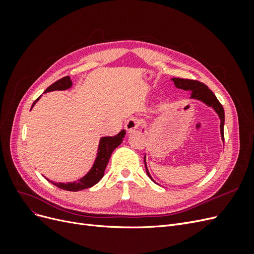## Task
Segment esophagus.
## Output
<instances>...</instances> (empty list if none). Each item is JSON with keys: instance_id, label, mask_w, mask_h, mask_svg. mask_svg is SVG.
I'll return each instance as SVG.
<instances>
[{"instance_id": "esophagus-1", "label": "esophagus", "mask_w": 254, "mask_h": 254, "mask_svg": "<svg viewBox=\"0 0 254 254\" xmlns=\"http://www.w3.org/2000/svg\"><path fill=\"white\" fill-rule=\"evenodd\" d=\"M141 125V120L135 119V118H131L126 121L125 123V128L127 130L128 133H131L132 131H134L135 129H137Z\"/></svg>"}]
</instances>
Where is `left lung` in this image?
I'll return each instance as SVG.
<instances>
[{
  "mask_svg": "<svg viewBox=\"0 0 254 254\" xmlns=\"http://www.w3.org/2000/svg\"><path fill=\"white\" fill-rule=\"evenodd\" d=\"M174 81L175 86L179 89L186 90V91H190V97L193 99H198L209 107H212V108L215 110L218 114V117L220 119V134H221V139L222 141H225V135H224V125H225V111L224 108H222L221 104L217 99V97L215 96L213 92L207 88L204 83L198 81V80H193V79H183V78H172ZM146 157V156H145ZM144 157V163H145V168H146V174L148 175L149 178L153 181L151 178V176L148 172L147 165H146V160ZM155 182V181H153Z\"/></svg>",
  "mask_w": 254,
  "mask_h": 254,
  "instance_id": "obj_1",
  "label": "left lung"
}]
</instances>
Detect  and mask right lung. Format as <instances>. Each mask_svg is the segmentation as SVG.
Listing matches in <instances>:
<instances>
[{"mask_svg": "<svg viewBox=\"0 0 254 254\" xmlns=\"http://www.w3.org/2000/svg\"><path fill=\"white\" fill-rule=\"evenodd\" d=\"M72 80L68 76H65V77L61 78L59 80H57L56 82H54L53 84L44 91V93L47 92H51V91H55V90H66L70 89L72 87ZM41 96L38 97L36 101L34 102L32 108L35 106V104L39 101V98ZM126 134V131L124 129L122 130L120 133H118L117 135L114 136H103L101 137V141H99V145H98V150H97V157L95 159V162L93 164V166L91 167V170L88 172V174L86 176H83L82 178H80L77 181L74 182H68V183H57L49 180V182L53 183L54 186H56L59 189H63L65 190H71V191H77V190H86L89 188H92L97 182H99L103 177H104V173L107 167V164H108L111 153L112 151L118 147V146L123 142V139Z\"/></svg>", "mask_w": 254, "mask_h": 254, "instance_id": "add662e5", "label": "right lung"}]
</instances>
